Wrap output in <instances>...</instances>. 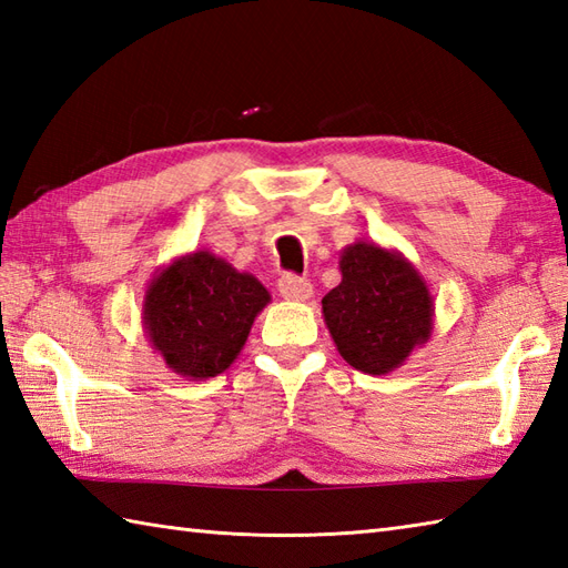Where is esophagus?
Segmentation results:
<instances>
[{"mask_svg": "<svg viewBox=\"0 0 568 568\" xmlns=\"http://www.w3.org/2000/svg\"><path fill=\"white\" fill-rule=\"evenodd\" d=\"M277 291H281V295L285 300H295V303H303V300L312 297V283L307 281V277L287 273V275L281 277V281H277Z\"/></svg>", "mask_w": 568, "mask_h": 568, "instance_id": "esophagus-1", "label": "esophagus"}]
</instances>
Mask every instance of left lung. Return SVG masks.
I'll list each match as a JSON object with an SVG mask.
<instances>
[{"instance_id":"1","label":"left lung","mask_w":568,"mask_h":568,"mask_svg":"<svg viewBox=\"0 0 568 568\" xmlns=\"http://www.w3.org/2000/svg\"><path fill=\"white\" fill-rule=\"evenodd\" d=\"M342 283L322 297L324 324L342 358L383 376L432 334L434 300L403 253L356 241L342 251Z\"/></svg>"}]
</instances>
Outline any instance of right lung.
<instances>
[{
    "label": "right lung",
    "instance_id": "1",
    "mask_svg": "<svg viewBox=\"0 0 568 568\" xmlns=\"http://www.w3.org/2000/svg\"><path fill=\"white\" fill-rule=\"evenodd\" d=\"M268 303L256 277L210 251H195L153 277L143 297V327L168 368L204 381L234 364Z\"/></svg>",
    "mask_w": 568,
    "mask_h": 568
}]
</instances>
